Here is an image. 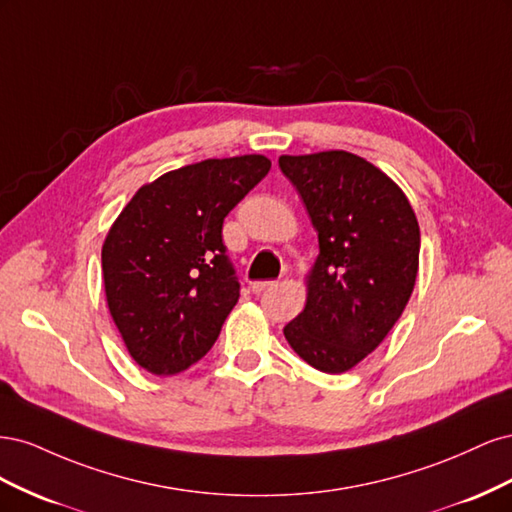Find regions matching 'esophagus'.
Wrapping results in <instances>:
<instances>
[{
	"mask_svg": "<svg viewBox=\"0 0 512 512\" xmlns=\"http://www.w3.org/2000/svg\"><path fill=\"white\" fill-rule=\"evenodd\" d=\"M271 286H275V282H254V284H252V292H254V294H260V292H265V290L271 288Z\"/></svg>",
	"mask_w": 512,
	"mask_h": 512,
	"instance_id": "1",
	"label": "esophagus"
}]
</instances>
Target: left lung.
<instances>
[{
  "mask_svg": "<svg viewBox=\"0 0 512 512\" xmlns=\"http://www.w3.org/2000/svg\"><path fill=\"white\" fill-rule=\"evenodd\" d=\"M301 194L320 254L307 303L284 335L305 363L344 374L374 352L410 301L421 230L399 185L348 151L282 156Z\"/></svg>",
  "mask_w": 512,
  "mask_h": 512,
  "instance_id": "1",
  "label": "left lung"
}]
</instances>
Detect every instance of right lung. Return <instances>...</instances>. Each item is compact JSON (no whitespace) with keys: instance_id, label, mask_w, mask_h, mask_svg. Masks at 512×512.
<instances>
[{"instance_id":"right-lung-1","label":"right lung","mask_w":512,"mask_h":512,"mask_svg":"<svg viewBox=\"0 0 512 512\" xmlns=\"http://www.w3.org/2000/svg\"><path fill=\"white\" fill-rule=\"evenodd\" d=\"M269 168L265 156H237L170 170L143 185L108 230V312L132 359L151 374H179L218 339L239 301L224 218Z\"/></svg>"}]
</instances>
